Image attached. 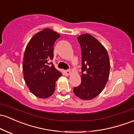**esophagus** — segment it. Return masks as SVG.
<instances>
[{
	"label": "esophagus",
	"mask_w": 134,
	"mask_h": 134,
	"mask_svg": "<svg viewBox=\"0 0 134 134\" xmlns=\"http://www.w3.org/2000/svg\"><path fill=\"white\" fill-rule=\"evenodd\" d=\"M72 72L70 71V70H64V74L65 75V76H70V74H71Z\"/></svg>",
	"instance_id": "obj_1"
}]
</instances>
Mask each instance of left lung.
Wrapping results in <instances>:
<instances>
[{"instance_id":"1","label":"left lung","mask_w":134,"mask_h":134,"mask_svg":"<svg viewBox=\"0 0 134 134\" xmlns=\"http://www.w3.org/2000/svg\"><path fill=\"white\" fill-rule=\"evenodd\" d=\"M77 39L81 48V83L73 91L77 97L89 100L105 88L109 76V58L104 46L92 35L81 34Z\"/></svg>"}]
</instances>
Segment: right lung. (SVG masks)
I'll use <instances>...</instances> for the list:
<instances>
[{
    "label": "right lung",
    "mask_w": 134,
    "mask_h": 134,
    "mask_svg": "<svg viewBox=\"0 0 134 134\" xmlns=\"http://www.w3.org/2000/svg\"><path fill=\"white\" fill-rule=\"evenodd\" d=\"M60 37L57 32L44 29L36 34L26 45L23 60V77L30 92L38 98L51 96L56 82L62 75L49 63L53 58L54 43Z\"/></svg>",
    "instance_id": "obj_1"
}]
</instances>
